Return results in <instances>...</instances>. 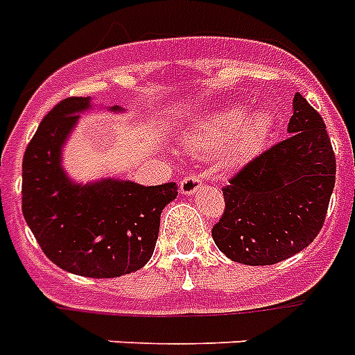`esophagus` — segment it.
I'll return each mask as SVG.
<instances>
[{"mask_svg": "<svg viewBox=\"0 0 355 355\" xmlns=\"http://www.w3.org/2000/svg\"><path fill=\"white\" fill-rule=\"evenodd\" d=\"M200 189H201V180L196 174L185 175V178H183L180 183L181 194H187V196L194 194V192H198Z\"/></svg>", "mask_w": 355, "mask_h": 355, "instance_id": "34e87169", "label": "esophagus"}]
</instances>
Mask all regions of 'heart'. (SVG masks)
I'll return each instance as SVG.
<instances>
[{
  "instance_id": "obj_1",
  "label": "heart",
  "mask_w": 355,
  "mask_h": 355,
  "mask_svg": "<svg viewBox=\"0 0 355 355\" xmlns=\"http://www.w3.org/2000/svg\"><path fill=\"white\" fill-rule=\"evenodd\" d=\"M248 116L249 107L243 104L209 113L196 124L187 144L192 152H212L234 137L231 143L232 157H248L269 133L273 126V115L269 112H257L249 119Z\"/></svg>"
}]
</instances>
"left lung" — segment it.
<instances>
[{"mask_svg":"<svg viewBox=\"0 0 355 355\" xmlns=\"http://www.w3.org/2000/svg\"><path fill=\"white\" fill-rule=\"evenodd\" d=\"M288 133L223 187L225 211L212 238L232 262L271 266L308 248L322 229L336 154L324 121L300 93Z\"/></svg>","mask_w":355,"mask_h":355,"instance_id":"8db88e82","label":"left lung"}]
</instances>
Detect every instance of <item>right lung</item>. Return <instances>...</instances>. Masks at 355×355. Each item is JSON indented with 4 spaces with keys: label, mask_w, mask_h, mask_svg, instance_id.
<instances>
[{
    "label": "right lung",
    "mask_w": 355,
    "mask_h": 355,
    "mask_svg": "<svg viewBox=\"0 0 355 355\" xmlns=\"http://www.w3.org/2000/svg\"><path fill=\"white\" fill-rule=\"evenodd\" d=\"M87 107L89 97L64 98L40 123L21 164V211L51 262L80 277L113 279L152 258L161 212L175 200L178 185L71 181L62 166V148ZM110 110L123 112L119 106Z\"/></svg>",
    "instance_id": "obj_1"
}]
</instances>
